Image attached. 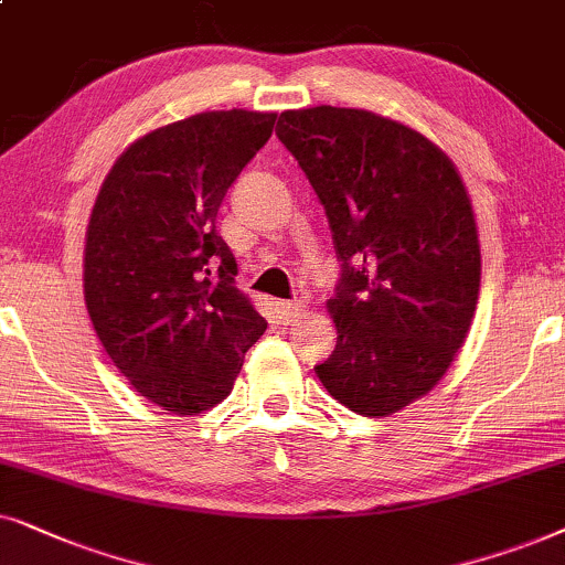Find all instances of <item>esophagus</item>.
Instances as JSON below:
<instances>
[{
	"label": "esophagus",
	"instance_id": "esophagus-1",
	"mask_svg": "<svg viewBox=\"0 0 565 565\" xmlns=\"http://www.w3.org/2000/svg\"><path fill=\"white\" fill-rule=\"evenodd\" d=\"M307 315V305L302 302H284L281 305V318L287 326H291V322H299Z\"/></svg>",
	"mask_w": 565,
	"mask_h": 565
}]
</instances>
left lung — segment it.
<instances>
[{
    "label": "left lung",
    "instance_id": "left-lung-1",
    "mask_svg": "<svg viewBox=\"0 0 565 565\" xmlns=\"http://www.w3.org/2000/svg\"><path fill=\"white\" fill-rule=\"evenodd\" d=\"M276 137L326 206L343 276L335 351L315 366L359 416H393L439 385L480 291L476 212L455 162L424 134L361 108L284 110Z\"/></svg>",
    "mask_w": 565,
    "mask_h": 565
}]
</instances>
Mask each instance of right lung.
I'll return each instance as SVG.
<instances>
[{"label": "right lung", "mask_w": 565, "mask_h": 565, "mask_svg": "<svg viewBox=\"0 0 565 565\" xmlns=\"http://www.w3.org/2000/svg\"><path fill=\"white\" fill-rule=\"evenodd\" d=\"M274 124L276 113L232 108L160 126L120 152L89 214L85 305L95 333L126 382L175 416L222 403L268 328L235 287L216 212Z\"/></svg>", "instance_id": "1"}]
</instances>
